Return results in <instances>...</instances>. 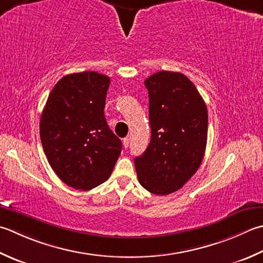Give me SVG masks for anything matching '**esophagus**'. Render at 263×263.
I'll list each match as a JSON object with an SVG mask.
<instances>
[{
    "instance_id": "34e87169",
    "label": "esophagus",
    "mask_w": 263,
    "mask_h": 263,
    "mask_svg": "<svg viewBox=\"0 0 263 263\" xmlns=\"http://www.w3.org/2000/svg\"><path fill=\"white\" fill-rule=\"evenodd\" d=\"M128 145H130V139H128V138L123 139V146H124L125 148H127Z\"/></svg>"
}]
</instances>
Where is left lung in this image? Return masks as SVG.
<instances>
[{
    "instance_id": "1",
    "label": "left lung",
    "mask_w": 263,
    "mask_h": 263,
    "mask_svg": "<svg viewBox=\"0 0 263 263\" xmlns=\"http://www.w3.org/2000/svg\"><path fill=\"white\" fill-rule=\"evenodd\" d=\"M151 142L135 159L141 186L155 195L183 187L202 164L208 140V109L186 75L162 70L145 81Z\"/></svg>"
}]
</instances>
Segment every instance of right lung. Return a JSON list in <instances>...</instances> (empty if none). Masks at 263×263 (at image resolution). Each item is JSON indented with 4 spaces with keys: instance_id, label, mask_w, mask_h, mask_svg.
Segmentation results:
<instances>
[{
    "instance_id": "right-lung-1",
    "label": "right lung",
    "mask_w": 263,
    "mask_h": 263,
    "mask_svg": "<svg viewBox=\"0 0 263 263\" xmlns=\"http://www.w3.org/2000/svg\"><path fill=\"white\" fill-rule=\"evenodd\" d=\"M110 79L97 71L64 76L50 92L40 121L49 164L69 187L90 190L110 177L122 142L108 126Z\"/></svg>"
}]
</instances>
